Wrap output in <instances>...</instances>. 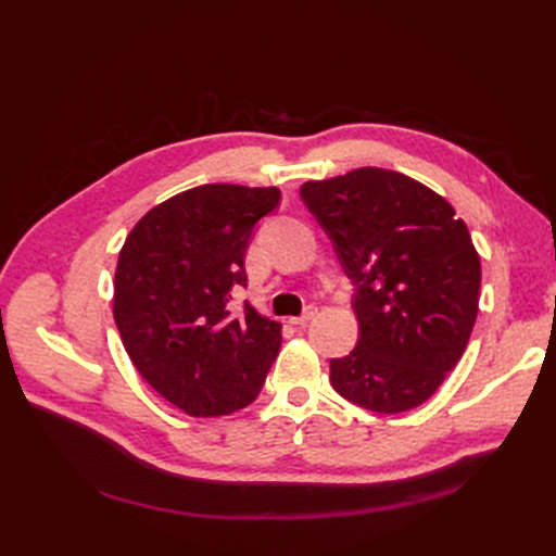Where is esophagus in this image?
Here are the masks:
<instances>
[{"instance_id":"1","label":"esophagus","mask_w":556,"mask_h":556,"mask_svg":"<svg viewBox=\"0 0 556 556\" xmlns=\"http://www.w3.org/2000/svg\"><path fill=\"white\" fill-rule=\"evenodd\" d=\"M315 313H317V311H315L313 306H308L299 317H290V323H292L294 327H308V323L315 317Z\"/></svg>"}]
</instances>
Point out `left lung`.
Here are the masks:
<instances>
[{"label": "left lung", "instance_id": "obj_1", "mask_svg": "<svg viewBox=\"0 0 556 556\" xmlns=\"http://www.w3.org/2000/svg\"><path fill=\"white\" fill-rule=\"evenodd\" d=\"M299 194L355 288L359 339L331 359V387L374 413L417 408L457 366L478 317L466 223L427 185L378 166L308 180Z\"/></svg>", "mask_w": 556, "mask_h": 556}]
</instances>
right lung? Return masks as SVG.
<instances>
[{
	"instance_id": "obj_1",
	"label": "right lung",
	"mask_w": 556,
	"mask_h": 556,
	"mask_svg": "<svg viewBox=\"0 0 556 556\" xmlns=\"http://www.w3.org/2000/svg\"><path fill=\"white\" fill-rule=\"evenodd\" d=\"M278 188L211 182L148 211L129 231L113 282V317L131 364L157 394L194 417H220L257 399L280 325L248 301L245 250L276 211Z\"/></svg>"
}]
</instances>
